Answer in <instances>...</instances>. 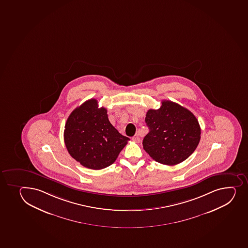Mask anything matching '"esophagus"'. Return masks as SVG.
<instances>
[{
    "label": "esophagus",
    "instance_id": "esophagus-1",
    "mask_svg": "<svg viewBox=\"0 0 248 248\" xmlns=\"http://www.w3.org/2000/svg\"><path fill=\"white\" fill-rule=\"evenodd\" d=\"M133 140H134L135 142H140V138L138 137V136H134L133 138Z\"/></svg>",
    "mask_w": 248,
    "mask_h": 248
}]
</instances>
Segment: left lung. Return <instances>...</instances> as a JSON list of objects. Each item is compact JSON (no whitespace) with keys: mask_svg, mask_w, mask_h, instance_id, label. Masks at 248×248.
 Instances as JSON below:
<instances>
[{"mask_svg":"<svg viewBox=\"0 0 248 248\" xmlns=\"http://www.w3.org/2000/svg\"><path fill=\"white\" fill-rule=\"evenodd\" d=\"M150 132L144 138L143 148L160 164L176 165L195 151L200 140L201 128L194 114L181 105L163 101L158 110L146 112Z\"/></svg>","mask_w":248,"mask_h":248,"instance_id":"left-lung-1","label":"left lung"}]
</instances>
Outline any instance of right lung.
<instances>
[{
  "instance_id": "obj_1",
  "label": "right lung",
  "mask_w": 248,
  "mask_h": 248,
  "mask_svg": "<svg viewBox=\"0 0 248 248\" xmlns=\"http://www.w3.org/2000/svg\"><path fill=\"white\" fill-rule=\"evenodd\" d=\"M129 138L108 120V110L90 99L76 108L66 120L64 141L72 158L88 169L99 170L116 160Z\"/></svg>"
}]
</instances>
